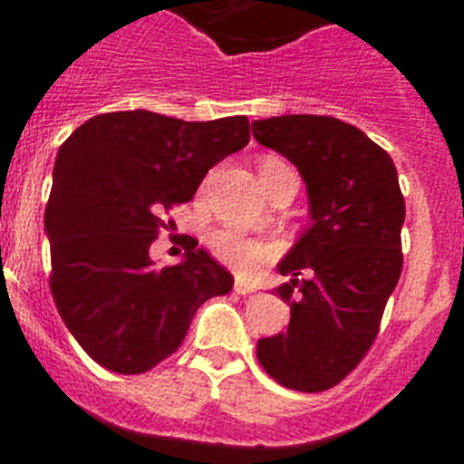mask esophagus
<instances>
[{"mask_svg":"<svg viewBox=\"0 0 464 464\" xmlns=\"http://www.w3.org/2000/svg\"><path fill=\"white\" fill-rule=\"evenodd\" d=\"M235 293L237 295H251V293H256V288H253L251 283H246L244 278H237V281H235Z\"/></svg>","mask_w":464,"mask_h":464,"instance_id":"34e87169","label":"esophagus"}]
</instances>
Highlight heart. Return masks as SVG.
I'll return each instance as SVG.
<instances>
[{"instance_id": "heart-1", "label": "heart", "mask_w": 464, "mask_h": 464, "mask_svg": "<svg viewBox=\"0 0 464 464\" xmlns=\"http://www.w3.org/2000/svg\"><path fill=\"white\" fill-rule=\"evenodd\" d=\"M283 167L281 160L276 158H265L260 162V174H267V171ZM211 253L218 257L223 265L237 269L239 274H251L260 267L262 262L272 256V246L265 244L260 239H253V237H244L239 232H229V229H220V232H213L211 239Z\"/></svg>"}]
</instances>
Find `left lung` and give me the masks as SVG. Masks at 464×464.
<instances>
[{
    "label": "left lung",
    "instance_id": "obj_1",
    "mask_svg": "<svg viewBox=\"0 0 464 464\" xmlns=\"http://www.w3.org/2000/svg\"><path fill=\"white\" fill-rule=\"evenodd\" d=\"M253 137L297 167L314 220L278 265L293 276L276 288L290 306L288 330L260 339L257 360L290 391L323 392L367 355L400 281L397 169L379 143L332 116L256 121Z\"/></svg>",
    "mask_w": 464,
    "mask_h": 464
}]
</instances>
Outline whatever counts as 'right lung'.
I'll return each mask as SVG.
<instances>
[{"label":"right lung","mask_w":464,"mask_h":464,"mask_svg":"<svg viewBox=\"0 0 464 464\" xmlns=\"http://www.w3.org/2000/svg\"><path fill=\"white\" fill-rule=\"evenodd\" d=\"M248 141L246 116L186 122L137 109L90 118L60 146L44 218L51 293L94 362L153 370L181 346L195 311L232 290V274L192 237L181 265L155 267L149 251L165 213Z\"/></svg>","instance_id":"right-lung-1"}]
</instances>
